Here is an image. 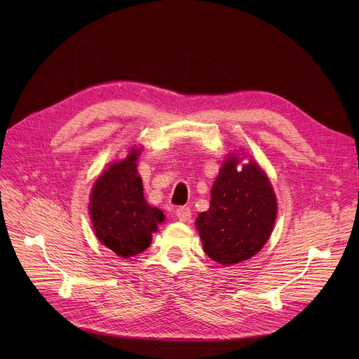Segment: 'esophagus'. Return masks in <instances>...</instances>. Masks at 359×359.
<instances>
[{"instance_id": "34e87169", "label": "esophagus", "mask_w": 359, "mask_h": 359, "mask_svg": "<svg viewBox=\"0 0 359 359\" xmlns=\"http://www.w3.org/2000/svg\"><path fill=\"white\" fill-rule=\"evenodd\" d=\"M176 217H177L179 221H182V222L189 221L191 217H192L191 208H187V206H179V208L176 210Z\"/></svg>"}]
</instances>
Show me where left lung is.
<instances>
[{
	"label": "left lung",
	"mask_w": 359,
	"mask_h": 359,
	"mask_svg": "<svg viewBox=\"0 0 359 359\" xmlns=\"http://www.w3.org/2000/svg\"><path fill=\"white\" fill-rule=\"evenodd\" d=\"M238 157L221 167L211 189V206L196 218L203 250L221 265L248 260L271 237L276 198L269 179L253 161L237 172Z\"/></svg>",
	"instance_id": "1"
}]
</instances>
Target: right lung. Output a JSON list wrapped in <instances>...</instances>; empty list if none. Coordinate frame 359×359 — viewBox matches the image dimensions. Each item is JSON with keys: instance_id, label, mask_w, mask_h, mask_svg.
Returning <instances> with one entry per match:
<instances>
[{"instance_id": "add662e5", "label": "right lung", "mask_w": 359, "mask_h": 359, "mask_svg": "<svg viewBox=\"0 0 359 359\" xmlns=\"http://www.w3.org/2000/svg\"><path fill=\"white\" fill-rule=\"evenodd\" d=\"M140 151L111 164L93 186L90 217L97 238L118 256L142 253L164 221L160 210L144 198L142 180L137 173Z\"/></svg>"}]
</instances>
